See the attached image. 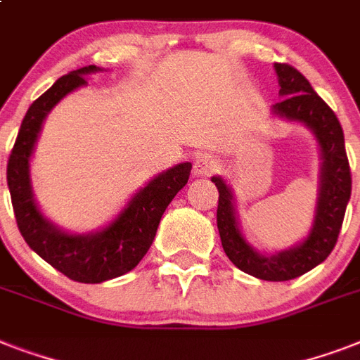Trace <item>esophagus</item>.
Returning <instances> with one entry per match:
<instances>
[{
	"label": "esophagus",
	"mask_w": 360,
	"mask_h": 360,
	"mask_svg": "<svg viewBox=\"0 0 360 360\" xmlns=\"http://www.w3.org/2000/svg\"><path fill=\"white\" fill-rule=\"evenodd\" d=\"M217 169H219V160L211 157V155L203 153V155L196 157V160H194V174L196 175H209L217 172Z\"/></svg>",
	"instance_id": "1"
}]
</instances>
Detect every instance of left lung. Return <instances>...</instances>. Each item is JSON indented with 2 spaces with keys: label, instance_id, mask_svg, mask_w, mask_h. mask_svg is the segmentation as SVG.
I'll return each mask as SVG.
<instances>
[{
  "label": "left lung",
  "instance_id": "8db88e82",
  "mask_svg": "<svg viewBox=\"0 0 360 360\" xmlns=\"http://www.w3.org/2000/svg\"><path fill=\"white\" fill-rule=\"evenodd\" d=\"M274 70L278 76V95L282 101L273 104L271 114L278 120L304 124L319 147L321 168L318 202L308 236L285 250H256L240 230L231 186L220 175H213L211 181L219 188L217 226L226 256L246 274L271 282H284L312 271L333 252L352 196V172L344 146V130L335 112L299 70L282 63H274Z\"/></svg>",
  "mask_w": 360,
  "mask_h": 360
}]
</instances>
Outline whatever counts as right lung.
Listing matches in <instances>:
<instances>
[{"label":"right lung","mask_w":360,"mask_h":360,"mask_svg":"<svg viewBox=\"0 0 360 360\" xmlns=\"http://www.w3.org/2000/svg\"><path fill=\"white\" fill-rule=\"evenodd\" d=\"M101 70L104 69L95 65L72 70L42 93L22 121L7 164L14 217L25 243L59 273L84 284H101L121 276L141 262L157 236L164 211L188 183L192 169L191 162H181L155 175L146 186L136 191L112 222L97 231H67L42 213L31 185V157L42 124L59 101L78 87L87 86L86 76Z\"/></svg>","instance_id":"add662e5"}]
</instances>
